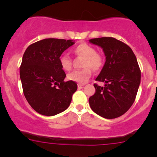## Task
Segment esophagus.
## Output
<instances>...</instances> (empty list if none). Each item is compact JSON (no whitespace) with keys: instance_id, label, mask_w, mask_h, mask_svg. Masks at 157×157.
Masks as SVG:
<instances>
[{"instance_id":"34e87169","label":"esophagus","mask_w":157,"mask_h":157,"mask_svg":"<svg viewBox=\"0 0 157 157\" xmlns=\"http://www.w3.org/2000/svg\"><path fill=\"white\" fill-rule=\"evenodd\" d=\"M83 86H84V84H83V83H78V88L81 89L83 88Z\"/></svg>"}]
</instances>
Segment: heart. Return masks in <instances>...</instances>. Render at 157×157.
<instances>
[{"label":"heart","mask_w":157,"mask_h":157,"mask_svg":"<svg viewBox=\"0 0 157 157\" xmlns=\"http://www.w3.org/2000/svg\"><path fill=\"white\" fill-rule=\"evenodd\" d=\"M73 53L75 57L83 58L81 67L83 68L77 70L68 74V79L79 83H84L91 77L92 71H99L102 68L105 62V58L100 53L96 52V49L86 43H81L73 49ZM60 65L66 71H71L73 62L71 58L67 55H61L59 58Z\"/></svg>","instance_id":"heart-1"}]
</instances>
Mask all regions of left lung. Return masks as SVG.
<instances>
[{"label":"left lung","mask_w":157,"mask_h":157,"mask_svg":"<svg viewBox=\"0 0 157 157\" xmlns=\"http://www.w3.org/2000/svg\"><path fill=\"white\" fill-rule=\"evenodd\" d=\"M103 49L106 61L94 83V95L89 99L90 108L105 118H118L131 108L136 99L140 83V70L131 48L112 37L90 39Z\"/></svg>","instance_id":"8db88e82"}]
</instances>
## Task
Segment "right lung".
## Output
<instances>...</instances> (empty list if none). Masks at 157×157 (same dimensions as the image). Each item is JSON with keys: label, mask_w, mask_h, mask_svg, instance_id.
I'll use <instances>...</instances> for the list:
<instances>
[{"label": "right lung", "mask_w": 157, "mask_h": 157, "mask_svg": "<svg viewBox=\"0 0 157 157\" xmlns=\"http://www.w3.org/2000/svg\"><path fill=\"white\" fill-rule=\"evenodd\" d=\"M71 40L45 39L31 44L25 51L20 67L23 94L38 113L52 116L66 110L77 90L76 82L64 81L60 65L61 54L74 45Z\"/></svg>", "instance_id": "add662e5"}]
</instances>
